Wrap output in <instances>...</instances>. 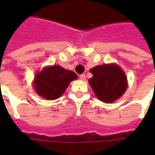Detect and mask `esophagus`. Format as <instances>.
<instances>
[{"instance_id": "esophagus-1", "label": "esophagus", "mask_w": 155, "mask_h": 155, "mask_svg": "<svg viewBox=\"0 0 155 155\" xmlns=\"http://www.w3.org/2000/svg\"><path fill=\"white\" fill-rule=\"evenodd\" d=\"M79 78H80L81 80H83V81H84V80H85V79H86V76H85V75H84V74L80 75V77H79Z\"/></svg>"}]
</instances>
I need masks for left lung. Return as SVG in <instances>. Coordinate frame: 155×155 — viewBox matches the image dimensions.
I'll return each instance as SVG.
<instances>
[{
  "label": "left lung",
  "instance_id": "left-lung-1",
  "mask_svg": "<svg viewBox=\"0 0 155 155\" xmlns=\"http://www.w3.org/2000/svg\"><path fill=\"white\" fill-rule=\"evenodd\" d=\"M93 77L89 83L97 98L112 103L119 98L127 89V78L116 64L97 65L91 70Z\"/></svg>",
  "mask_w": 155,
  "mask_h": 155
}]
</instances>
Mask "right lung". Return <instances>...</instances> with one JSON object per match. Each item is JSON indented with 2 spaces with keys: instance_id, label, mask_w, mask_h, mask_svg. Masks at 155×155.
<instances>
[{
  "instance_id": "1",
  "label": "right lung",
  "mask_w": 155,
  "mask_h": 155,
  "mask_svg": "<svg viewBox=\"0 0 155 155\" xmlns=\"http://www.w3.org/2000/svg\"><path fill=\"white\" fill-rule=\"evenodd\" d=\"M77 75L71 71H67L59 65L45 68L36 75L34 88L39 96L45 99L58 98Z\"/></svg>"
}]
</instances>
